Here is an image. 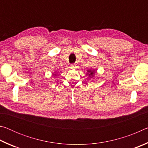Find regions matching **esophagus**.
Masks as SVG:
<instances>
[{"label": "esophagus", "instance_id": "esophagus-1", "mask_svg": "<svg viewBox=\"0 0 148 148\" xmlns=\"http://www.w3.org/2000/svg\"><path fill=\"white\" fill-rule=\"evenodd\" d=\"M71 66L72 68H74V67L76 66V64H72L71 65Z\"/></svg>", "mask_w": 148, "mask_h": 148}]
</instances>
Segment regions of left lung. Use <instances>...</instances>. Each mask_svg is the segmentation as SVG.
<instances>
[{
  "instance_id": "left-lung-1",
  "label": "left lung",
  "mask_w": 148,
  "mask_h": 148,
  "mask_svg": "<svg viewBox=\"0 0 148 148\" xmlns=\"http://www.w3.org/2000/svg\"><path fill=\"white\" fill-rule=\"evenodd\" d=\"M89 72V74H89V76H92L94 75V74H95V71H90V70H89L88 71H87Z\"/></svg>"
}]
</instances>
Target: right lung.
<instances>
[{
	"label": "right lung",
	"instance_id": "obj_1",
	"mask_svg": "<svg viewBox=\"0 0 148 148\" xmlns=\"http://www.w3.org/2000/svg\"><path fill=\"white\" fill-rule=\"evenodd\" d=\"M53 75H56V74H53Z\"/></svg>",
	"mask_w": 148,
	"mask_h": 148
}]
</instances>
